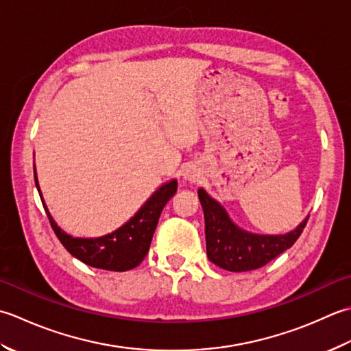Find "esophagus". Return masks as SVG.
Masks as SVG:
<instances>
[{
	"label": "esophagus",
	"instance_id": "1",
	"mask_svg": "<svg viewBox=\"0 0 351 351\" xmlns=\"http://www.w3.org/2000/svg\"><path fill=\"white\" fill-rule=\"evenodd\" d=\"M183 177H184V180H188V182H197L199 178V171L195 167H188L184 169Z\"/></svg>",
	"mask_w": 351,
	"mask_h": 351
}]
</instances>
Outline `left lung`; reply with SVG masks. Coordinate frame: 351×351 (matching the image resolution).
I'll return each instance as SVG.
<instances>
[{
	"label": "left lung",
	"mask_w": 351,
	"mask_h": 351,
	"mask_svg": "<svg viewBox=\"0 0 351 351\" xmlns=\"http://www.w3.org/2000/svg\"><path fill=\"white\" fill-rule=\"evenodd\" d=\"M198 198L204 212L207 257L217 267L233 273L265 267L268 262L295 244L307 223L306 218L294 232L288 234L248 233L236 227L224 207L207 195L204 189H198Z\"/></svg>",
	"instance_id": "8db88e82"
}]
</instances>
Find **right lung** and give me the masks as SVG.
<instances>
[{
	"label": "right lung",
	"instance_id": "obj_1",
	"mask_svg": "<svg viewBox=\"0 0 351 351\" xmlns=\"http://www.w3.org/2000/svg\"><path fill=\"white\" fill-rule=\"evenodd\" d=\"M34 182L40 195L36 171ZM176 180H171L169 183L160 186L147 199V203L141 207L138 213L130 221H127L123 227H119L113 233L101 236V238L92 239L73 238V236L66 234L60 227H57L54 219L49 215L45 203L42 202V204H44L49 224H51L56 236L62 242V245L74 257H77L78 261H82L86 265L94 268L109 271H127L138 267L144 261V257L149 250V244H152L157 223H159L162 209L169 202V198L176 194Z\"/></svg>",
	"mask_w": 351,
	"mask_h": 351
}]
</instances>
